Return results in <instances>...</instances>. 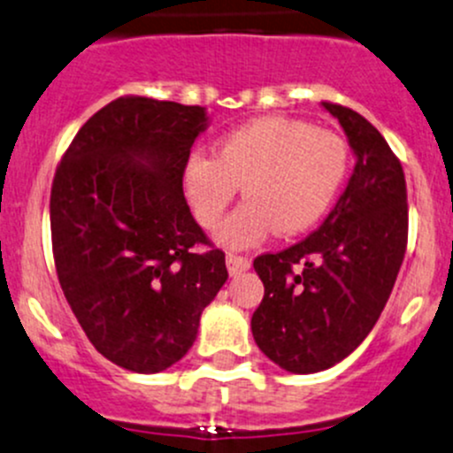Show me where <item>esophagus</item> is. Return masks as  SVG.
Listing matches in <instances>:
<instances>
[{
  "mask_svg": "<svg viewBox=\"0 0 453 453\" xmlns=\"http://www.w3.org/2000/svg\"><path fill=\"white\" fill-rule=\"evenodd\" d=\"M226 263H227V272H230V276H236V273H243L245 269H250L252 260L245 258V256L227 254L226 256Z\"/></svg>",
  "mask_w": 453,
  "mask_h": 453,
  "instance_id": "esophagus-1",
  "label": "esophagus"
}]
</instances>
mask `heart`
I'll list each match as a JSON object with an SVG mask.
<instances>
[{
  "instance_id": "heart-1",
  "label": "heart",
  "mask_w": 453,
  "mask_h": 453,
  "mask_svg": "<svg viewBox=\"0 0 453 453\" xmlns=\"http://www.w3.org/2000/svg\"><path fill=\"white\" fill-rule=\"evenodd\" d=\"M214 160L195 153L184 168V193L203 227L221 221L243 186L248 197L217 241L243 250L273 232L285 236L313 227L340 193L349 173V146L337 134L294 118H258L217 142Z\"/></svg>"
}]
</instances>
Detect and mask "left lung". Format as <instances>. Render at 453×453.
<instances>
[{
  "label": "left lung",
  "mask_w": 453,
  "mask_h": 453,
  "mask_svg": "<svg viewBox=\"0 0 453 453\" xmlns=\"http://www.w3.org/2000/svg\"><path fill=\"white\" fill-rule=\"evenodd\" d=\"M355 150L353 177L322 226L278 254H260L265 285L252 315L258 349L296 374L349 357L386 307L408 248V190L399 157L364 116L322 103Z\"/></svg>",
  "instance_id": "8db88e82"
}]
</instances>
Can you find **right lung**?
<instances>
[{"instance_id":"1","label":"right lung","mask_w":453,"mask_h":453,"mask_svg":"<svg viewBox=\"0 0 453 453\" xmlns=\"http://www.w3.org/2000/svg\"><path fill=\"white\" fill-rule=\"evenodd\" d=\"M205 125L199 104L122 96L81 127L54 173L61 289L94 349L134 372L180 362L227 280L226 254L184 197L186 162Z\"/></svg>"}]
</instances>
